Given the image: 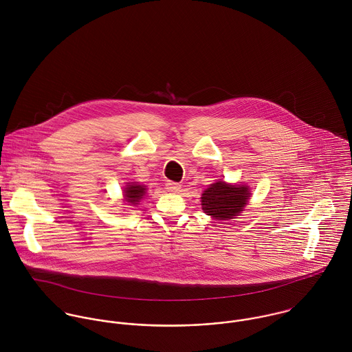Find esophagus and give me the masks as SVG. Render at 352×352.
Instances as JSON below:
<instances>
[{"instance_id":"1","label":"esophagus","mask_w":352,"mask_h":352,"mask_svg":"<svg viewBox=\"0 0 352 352\" xmlns=\"http://www.w3.org/2000/svg\"><path fill=\"white\" fill-rule=\"evenodd\" d=\"M165 186H166V190L169 192H173V194H177L182 190V186L179 183H175V182H168Z\"/></svg>"}]
</instances>
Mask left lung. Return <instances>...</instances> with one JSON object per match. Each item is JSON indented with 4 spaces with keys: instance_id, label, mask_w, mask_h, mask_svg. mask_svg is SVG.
<instances>
[{
    "instance_id": "obj_1",
    "label": "left lung",
    "mask_w": 352,
    "mask_h": 352,
    "mask_svg": "<svg viewBox=\"0 0 352 352\" xmlns=\"http://www.w3.org/2000/svg\"><path fill=\"white\" fill-rule=\"evenodd\" d=\"M248 199L250 188L247 186L217 182L201 194V208L215 219H232L244 210Z\"/></svg>"
}]
</instances>
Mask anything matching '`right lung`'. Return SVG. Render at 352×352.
Masks as SVG:
<instances>
[{
	"label": "right lung",
	"mask_w": 352,
	"mask_h": 352,
	"mask_svg": "<svg viewBox=\"0 0 352 352\" xmlns=\"http://www.w3.org/2000/svg\"><path fill=\"white\" fill-rule=\"evenodd\" d=\"M145 190L146 188H144V186H138L135 183H133V184L129 183V186L124 188L126 201L135 204L137 201H140V199L145 195Z\"/></svg>",
	"instance_id": "1"
}]
</instances>
